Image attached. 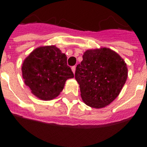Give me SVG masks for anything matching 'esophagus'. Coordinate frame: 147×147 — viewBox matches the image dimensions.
Segmentation results:
<instances>
[{
  "instance_id": "1",
  "label": "esophagus",
  "mask_w": 147,
  "mask_h": 147,
  "mask_svg": "<svg viewBox=\"0 0 147 147\" xmlns=\"http://www.w3.org/2000/svg\"><path fill=\"white\" fill-rule=\"evenodd\" d=\"M76 66L71 67V70H72V71H73V73H75V72H76Z\"/></svg>"
}]
</instances>
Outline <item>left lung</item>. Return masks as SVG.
I'll list each match as a JSON object with an SVG mask.
<instances>
[{
    "instance_id": "left-lung-1",
    "label": "left lung",
    "mask_w": 147,
    "mask_h": 147,
    "mask_svg": "<svg viewBox=\"0 0 147 147\" xmlns=\"http://www.w3.org/2000/svg\"><path fill=\"white\" fill-rule=\"evenodd\" d=\"M76 67V81L85 105L102 108L118 96L127 78L123 59L108 48L88 49Z\"/></svg>"
}]
</instances>
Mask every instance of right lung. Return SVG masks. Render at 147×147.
Wrapping results in <instances>:
<instances>
[{
	"mask_svg": "<svg viewBox=\"0 0 147 147\" xmlns=\"http://www.w3.org/2000/svg\"><path fill=\"white\" fill-rule=\"evenodd\" d=\"M22 75L31 92L45 100L56 98L67 79L74 77L65 54L55 46L34 49L24 61Z\"/></svg>",
	"mask_w": 147,
	"mask_h": 147,
	"instance_id": "right-lung-1",
	"label": "right lung"
}]
</instances>
